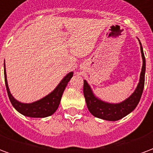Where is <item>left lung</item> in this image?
Instances as JSON below:
<instances>
[{
    "label": "left lung",
    "instance_id": "1",
    "mask_svg": "<svg viewBox=\"0 0 153 153\" xmlns=\"http://www.w3.org/2000/svg\"><path fill=\"white\" fill-rule=\"evenodd\" d=\"M138 42L140 44L143 66H142L139 82L137 85V88H135L134 92L132 93L128 98H126L123 102L119 103H110L104 102L98 98L93 93V90L88 83L86 80H83V94H84V97L86 101L87 106L90 113L95 117L106 120H110V121H115L125 117L129 113H131L136 108V106H138L141 98L143 91L145 71H146V60H145L143 50V47L139 39H138Z\"/></svg>",
    "mask_w": 153,
    "mask_h": 153
}]
</instances>
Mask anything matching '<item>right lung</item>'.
I'll use <instances>...</instances> for the list:
<instances>
[{
    "label": "right lung",
    "instance_id": "obj_1",
    "mask_svg": "<svg viewBox=\"0 0 153 153\" xmlns=\"http://www.w3.org/2000/svg\"><path fill=\"white\" fill-rule=\"evenodd\" d=\"M4 74H5V87H6L9 98L12 106L15 107V109L20 114L28 117L44 118V117H47L54 114L57 108L59 107L62 94L69 81L73 77L74 72H70L69 74H67L51 93L47 94V96L41 98L40 100H38L31 103H24L19 102L18 100H16L12 96L8 86L5 64H4Z\"/></svg>",
    "mask_w": 153,
    "mask_h": 153
}]
</instances>
